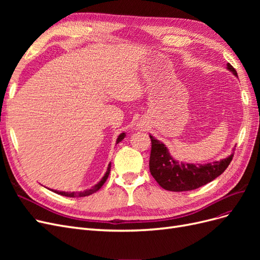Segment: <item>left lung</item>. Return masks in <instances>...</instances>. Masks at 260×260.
Returning a JSON list of instances; mask_svg holds the SVG:
<instances>
[{"label": "left lung", "instance_id": "8db88e82", "mask_svg": "<svg viewBox=\"0 0 260 260\" xmlns=\"http://www.w3.org/2000/svg\"><path fill=\"white\" fill-rule=\"evenodd\" d=\"M226 69L235 77L238 73L228 62ZM152 151L149 157V170L153 178L162 188L172 192L191 191L215 180L229 166L233 153L221 160L206 164H188L175 159L168 147L159 140L149 136Z\"/></svg>", "mask_w": 260, "mask_h": 260}]
</instances>
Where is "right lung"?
<instances>
[{
	"label": "right lung",
	"mask_w": 260,
	"mask_h": 260,
	"mask_svg": "<svg viewBox=\"0 0 260 260\" xmlns=\"http://www.w3.org/2000/svg\"><path fill=\"white\" fill-rule=\"evenodd\" d=\"M124 138H125V132L120 133V135L118 136V138H117V140H116V144L121 142V141H122ZM109 172H111V164L108 165L107 170H106V172H105V175L103 176V178H102L96 184H94L92 187L86 188V190L81 191V192H64V191H57V190H51V191H53L54 193L60 194V195H62V196H67V198H83V196H89V195H91V194H93V193H95L98 190H100V188L102 187V185H103V184L106 182V180H107V178H108V176H109Z\"/></svg>",
	"instance_id": "right-lung-1"
}]
</instances>
